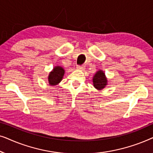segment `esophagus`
<instances>
[{"label": "esophagus", "mask_w": 153, "mask_h": 153, "mask_svg": "<svg viewBox=\"0 0 153 153\" xmlns=\"http://www.w3.org/2000/svg\"><path fill=\"white\" fill-rule=\"evenodd\" d=\"M76 69L79 70H81V71H84L85 69V67L84 65H79L76 67Z\"/></svg>", "instance_id": "34e87169"}]
</instances>
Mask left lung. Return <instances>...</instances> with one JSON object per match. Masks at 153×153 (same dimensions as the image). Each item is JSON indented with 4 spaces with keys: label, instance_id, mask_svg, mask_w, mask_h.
<instances>
[{
    "label": "left lung",
    "instance_id": "obj_1",
    "mask_svg": "<svg viewBox=\"0 0 153 153\" xmlns=\"http://www.w3.org/2000/svg\"><path fill=\"white\" fill-rule=\"evenodd\" d=\"M93 86L98 91H102L107 85L108 80L104 71L100 70L95 73L93 77Z\"/></svg>",
    "mask_w": 153,
    "mask_h": 153
}]
</instances>
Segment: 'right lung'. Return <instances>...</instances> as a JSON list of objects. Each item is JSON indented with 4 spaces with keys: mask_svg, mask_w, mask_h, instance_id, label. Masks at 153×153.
Returning <instances> with one entry per match:
<instances>
[{
    "mask_svg": "<svg viewBox=\"0 0 153 153\" xmlns=\"http://www.w3.org/2000/svg\"><path fill=\"white\" fill-rule=\"evenodd\" d=\"M65 74V70L61 66L57 65L53 68L48 76V81L50 85H56L62 81Z\"/></svg>",
    "mask_w": 153,
    "mask_h": 153,
    "instance_id": "1",
    "label": "right lung"
}]
</instances>
